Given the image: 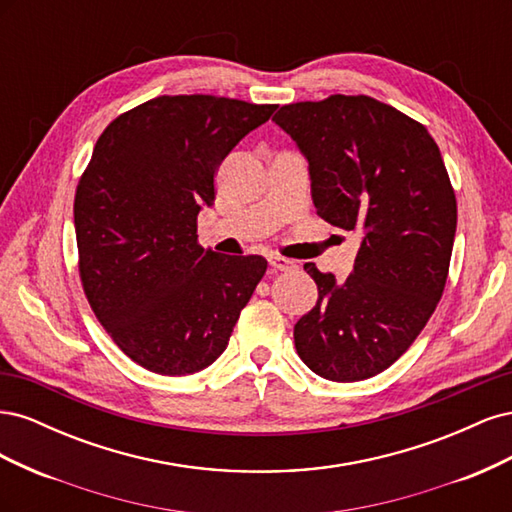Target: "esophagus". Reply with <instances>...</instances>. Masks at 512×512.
I'll return each instance as SVG.
<instances>
[{
  "label": "esophagus",
  "mask_w": 512,
  "mask_h": 512,
  "mask_svg": "<svg viewBox=\"0 0 512 512\" xmlns=\"http://www.w3.org/2000/svg\"><path fill=\"white\" fill-rule=\"evenodd\" d=\"M269 265L273 271H292L294 269V262L282 256H269Z\"/></svg>",
  "instance_id": "obj_1"
}]
</instances>
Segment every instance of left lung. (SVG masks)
Here are the masks:
<instances>
[{"instance_id":"8db88e82","label":"left lung","mask_w":512,"mask_h":512,"mask_svg":"<svg viewBox=\"0 0 512 512\" xmlns=\"http://www.w3.org/2000/svg\"><path fill=\"white\" fill-rule=\"evenodd\" d=\"M273 121L309 164L320 218L361 235L344 282L305 265L318 301L294 324V346L322 378H371L412 346L444 292L457 200L440 149L369 96L286 104Z\"/></svg>"}]
</instances>
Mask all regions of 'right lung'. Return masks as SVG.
Masks as SVG:
<instances>
[{"mask_svg": "<svg viewBox=\"0 0 512 512\" xmlns=\"http://www.w3.org/2000/svg\"><path fill=\"white\" fill-rule=\"evenodd\" d=\"M275 104L160 96L108 123L74 196L87 301L134 363L188 376L226 350L267 271L262 256L198 245L215 170Z\"/></svg>", "mask_w": 512, "mask_h": 512, "instance_id": "add662e5", "label": "right lung"}]
</instances>
